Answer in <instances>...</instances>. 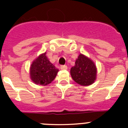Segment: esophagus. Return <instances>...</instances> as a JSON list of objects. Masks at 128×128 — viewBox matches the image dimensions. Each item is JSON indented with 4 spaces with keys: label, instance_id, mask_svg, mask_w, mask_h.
I'll return each mask as SVG.
<instances>
[{
    "label": "esophagus",
    "instance_id": "1",
    "mask_svg": "<svg viewBox=\"0 0 128 128\" xmlns=\"http://www.w3.org/2000/svg\"><path fill=\"white\" fill-rule=\"evenodd\" d=\"M60 69L61 70H66V69H68V67L66 65L60 66Z\"/></svg>",
    "mask_w": 128,
    "mask_h": 128
}]
</instances>
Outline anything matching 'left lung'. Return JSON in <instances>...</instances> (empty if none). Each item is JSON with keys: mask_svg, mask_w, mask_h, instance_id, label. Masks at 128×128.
Segmentation results:
<instances>
[{"mask_svg": "<svg viewBox=\"0 0 128 128\" xmlns=\"http://www.w3.org/2000/svg\"><path fill=\"white\" fill-rule=\"evenodd\" d=\"M70 75L78 84L90 86L96 80V66L90 58L80 54L76 59L75 66L70 69Z\"/></svg>", "mask_w": 128, "mask_h": 128, "instance_id": "1", "label": "left lung"}]
</instances>
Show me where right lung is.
<instances>
[{
  "label": "right lung",
  "instance_id": "1",
  "mask_svg": "<svg viewBox=\"0 0 128 128\" xmlns=\"http://www.w3.org/2000/svg\"><path fill=\"white\" fill-rule=\"evenodd\" d=\"M59 69L49 60L46 52L40 55L30 66V78L37 85L46 86L56 77Z\"/></svg>",
  "mask_w": 128,
  "mask_h": 128
}]
</instances>
